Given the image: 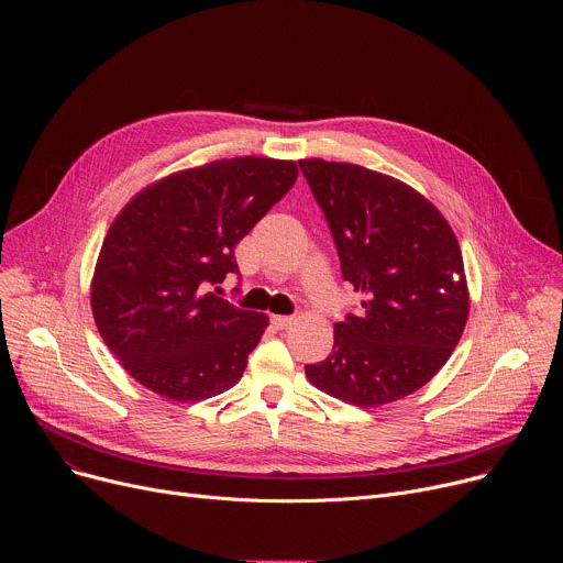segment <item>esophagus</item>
<instances>
[{
  "mask_svg": "<svg viewBox=\"0 0 563 563\" xmlns=\"http://www.w3.org/2000/svg\"><path fill=\"white\" fill-rule=\"evenodd\" d=\"M291 323H294L291 316H278V313L272 316V325H274L276 330H287Z\"/></svg>",
  "mask_w": 563,
  "mask_h": 563,
  "instance_id": "obj_1",
  "label": "esophagus"
}]
</instances>
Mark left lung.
<instances>
[{
    "mask_svg": "<svg viewBox=\"0 0 563 563\" xmlns=\"http://www.w3.org/2000/svg\"><path fill=\"white\" fill-rule=\"evenodd\" d=\"M323 209L343 278L363 294L358 316L334 325V350L305 365L307 380L356 408L421 389L450 358L467 323L470 291L459 240L417 189L352 163L298 159Z\"/></svg>",
    "mask_w": 563,
    "mask_h": 563,
    "instance_id": "8db88e82",
    "label": "left lung"
}]
</instances>
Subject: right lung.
I'll return each instance as SVG.
<instances>
[{
	"mask_svg": "<svg viewBox=\"0 0 563 563\" xmlns=\"http://www.w3.org/2000/svg\"><path fill=\"white\" fill-rule=\"evenodd\" d=\"M294 159L224 157L137 191L109 227L91 280L98 332L146 389L176 404L233 387L269 318L209 285L233 250L294 187Z\"/></svg>",
	"mask_w": 563,
	"mask_h": 563,
	"instance_id": "obj_1",
	"label": "right lung"
}]
</instances>
